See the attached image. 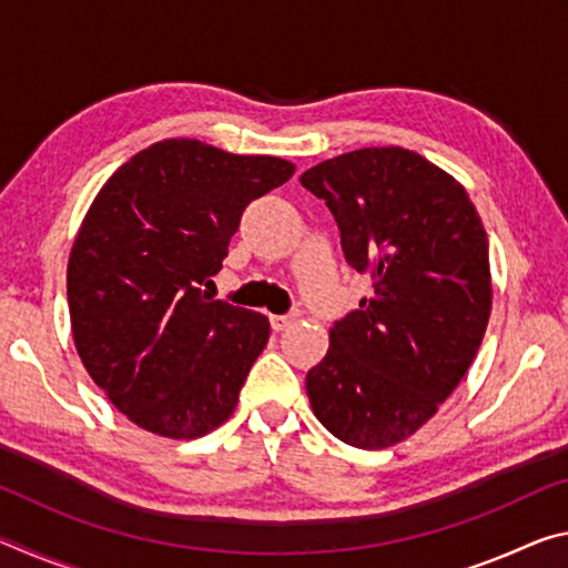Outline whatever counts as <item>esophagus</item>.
<instances>
[{"label": "esophagus", "mask_w": 568, "mask_h": 568, "mask_svg": "<svg viewBox=\"0 0 568 568\" xmlns=\"http://www.w3.org/2000/svg\"><path fill=\"white\" fill-rule=\"evenodd\" d=\"M293 323H297V313H287V315H273V318H271V325H273V331H275V333L287 331V328H291Z\"/></svg>", "instance_id": "esophagus-1"}]
</instances>
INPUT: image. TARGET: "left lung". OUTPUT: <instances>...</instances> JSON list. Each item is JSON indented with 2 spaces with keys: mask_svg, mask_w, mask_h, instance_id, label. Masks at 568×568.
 Instances as JSON below:
<instances>
[{
  "mask_svg": "<svg viewBox=\"0 0 568 568\" xmlns=\"http://www.w3.org/2000/svg\"><path fill=\"white\" fill-rule=\"evenodd\" d=\"M301 182L333 213L345 261L373 281L331 328L307 398L343 444L396 446L436 416L484 341L494 295L484 223L464 185L413 150L345 152Z\"/></svg>",
  "mask_w": 568,
  "mask_h": 568,
  "instance_id": "left-lung-1",
  "label": "left lung"
}]
</instances>
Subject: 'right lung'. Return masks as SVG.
Segmentation results:
<instances>
[{
    "instance_id": "add662e5",
    "label": "right lung",
    "mask_w": 568,
    "mask_h": 568,
    "mask_svg": "<svg viewBox=\"0 0 568 568\" xmlns=\"http://www.w3.org/2000/svg\"><path fill=\"white\" fill-rule=\"evenodd\" d=\"M293 172L281 158L178 138L140 150L94 197L67 263L72 338L90 378L140 428L187 440L233 416L271 323L203 285L243 210Z\"/></svg>"
}]
</instances>
